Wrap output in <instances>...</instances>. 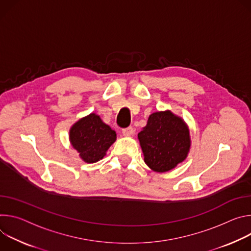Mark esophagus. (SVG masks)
Listing matches in <instances>:
<instances>
[{
    "label": "esophagus",
    "instance_id": "obj_1",
    "mask_svg": "<svg viewBox=\"0 0 251 251\" xmlns=\"http://www.w3.org/2000/svg\"><path fill=\"white\" fill-rule=\"evenodd\" d=\"M132 134H133V128L131 126H128V127L123 129V135L124 136H130Z\"/></svg>",
    "mask_w": 251,
    "mask_h": 251
}]
</instances>
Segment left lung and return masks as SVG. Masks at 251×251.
Masks as SVG:
<instances>
[{"mask_svg":"<svg viewBox=\"0 0 251 251\" xmlns=\"http://www.w3.org/2000/svg\"><path fill=\"white\" fill-rule=\"evenodd\" d=\"M137 138L146 164L159 174L170 172L184 161L191 146L187 124L170 109L152 113Z\"/></svg>","mask_w":251,"mask_h":251,"instance_id":"obj_1","label":"left lung"}]
</instances>
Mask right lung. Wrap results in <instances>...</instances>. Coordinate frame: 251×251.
Listing matches in <instances>:
<instances>
[{
	"label": "right lung",
	"mask_w": 251,
	"mask_h": 251,
	"mask_svg": "<svg viewBox=\"0 0 251 251\" xmlns=\"http://www.w3.org/2000/svg\"><path fill=\"white\" fill-rule=\"evenodd\" d=\"M69 138L80 159L94 163L103 158L107 150L116 142L117 133L100 116L92 113L71 126Z\"/></svg>",
	"instance_id": "right-lung-1"
}]
</instances>
